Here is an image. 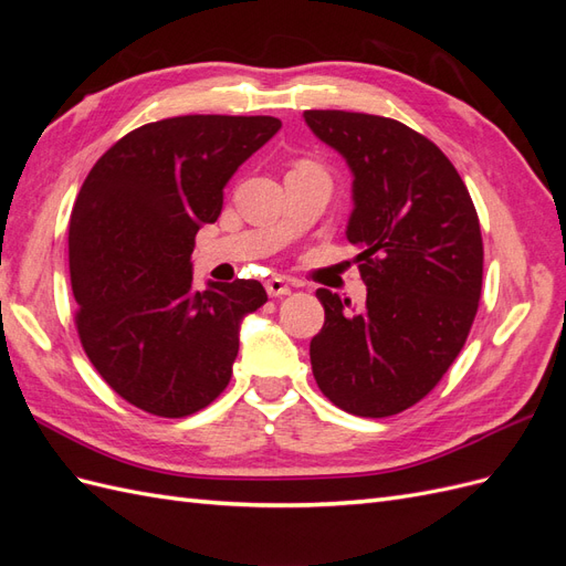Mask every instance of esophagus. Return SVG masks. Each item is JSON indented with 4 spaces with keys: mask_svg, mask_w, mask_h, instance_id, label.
<instances>
[{
    "mask_svg": "<svg viewBox=\"0 0 566 566\" xmlns=\"http://www.w3.org/2000/svg\"><path fill=\"white\" fill-rule=\"evenodd\" d=\"M264 287H266L269 297H285V295H290V285H287L283 279H279V276L269 279V281L264 283Z\"/></svg>",
    "mask_w": 566,
    "mask_h": 566,
    "instance_id": "obj_1",
    "label": "esophagus"
}]
</instances>
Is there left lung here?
<instances>
[{"label": "left lung", "mask_w": 566, "mask_h": 566, "mask_svg": "<svg viewBox=\"0 0 566 566\" xmlns=\"http://www.w3.org/2000/svg\"><path fill=\"white\" fill-rule=\"evenodd\" d=\"M321 142L347 160L354 212L347 238L368 285L349 312L325 287L310 356L318 389L361 418L397 416L424 399L451 368L474 323L484 243L474 202L437 144L399 119L304 111Z\"/></svg>", "instance_id": "obj_1"}]
</instances>
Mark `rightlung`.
Wrapping results in <instances>:
<instances>
[{"label": "right lung", "mask_w": 566, "mask_h": 566, "mask_svg": "<svg viewBox=\"0 0 566 566\" xmlns=\"http://www.w3.org/2000/svg\"><path fill=\"white\" fill-rule=\"evenodd\" d=\"M281 129L271 115H181L125 134L84 179L67 231L75 328L96 373L132 406L186 418L227 389L260 281L193 290L196 233L224 186Z\"/></svg>", "instance_id": "obj_1"}]
</instances>
